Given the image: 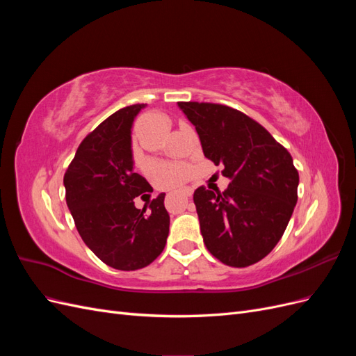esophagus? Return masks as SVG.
<instances>
[{
    "mask_svg": "<svg viewBox=\"0 0 356 356\" xmlns=\"http://www.w3.org/2000/svg\"><path fill=\"white\" fill-rule=\"evenodd\" d=\"M181 195H182V196H184V197H186V199H188V197H190V196H191V190H188V188H186V190H184V191H182V193H181Z\"/></svg>",
    "mask_w": 356,
    "mask_h": 356,
    "instance_id": "1",
    "label": "esophagus"
}]
</instances>
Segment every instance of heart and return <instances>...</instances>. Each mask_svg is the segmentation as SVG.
I'll list each match as a JSON object with an SVG mask.
<instances>
[{
  "instance_id": "1",
  "label": "heart",
  "mask_w": 356,
  "mask_h": 356,
  "mask_svg": "<svg viewBox=\"0 0 356 356\" xmlns=\"http://www.w3.org/2000/svg\"><path fill=\"white\" fill-rule=\"evenodd\" d=\"M136 160L141 166H144V168L147 166V160L143 156L138 154ZM154 175H156V178H157L160 184L170 187V186L179 184V182L186 178L187 169L182 168V166H159L154 170Z\"/></svg>"
}]
</instances>
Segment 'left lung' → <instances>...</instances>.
Listing matches in <instances>:
<instances>
[{
    "instance_id": "left-lung-1",
    "label": "left lung",
    "mask_w": 356,
    "mask_h": 356,
    "mask_svg": "<svg viewBox=\"0 0 356 356\" xmlns=\"http://www.w3.org/2000/svg\"><path fill=\"white\" fill-rule=\"evenodd\" d=\"M196 127L203 154L222 165L230 184L222 193L195 191L208 251L224 264L246 267L270 252L297 203L298 172L286 149L266 129L230 106L178 102Z\"/></svg>"
}]
</instances>
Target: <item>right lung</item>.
<instances>
[{"label": "right lung", "mask_w": 356, "mask_h": 356, "mask_svg": "<svg viewBox=\"0 0 356 356\" xmlns=\"http://www.w3.org/2000/svg\"><path fill=\"white\" fill-rule=\"evenodd\" d=\"M145 104L115 111L83 139L63 177L67 204L81 239L106 266L138 270L165 250L169 213L165 193L149 202L148 213L134 199L153 190L135 172L132 127Z\"/></svg>", "instance_id": "obj_1"}]
</instances>
